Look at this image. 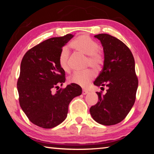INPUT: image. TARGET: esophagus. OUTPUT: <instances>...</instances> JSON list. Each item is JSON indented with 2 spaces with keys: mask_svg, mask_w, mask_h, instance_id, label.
Segmentation results:
<instances>
[{
  "mask_svg": "<svg viewBox=\"0 0 154 154\" xmlns=\"http://www.w3.org/2000/svg\"><path fill=\"white\" fill-rule=\"evenodd\" d=\"M88 92H88V91L85 90H83V91H82V94L85 95V94H88Z\"/></svg>",
  "mask_w": 154,
  "mask_h": 154,
  "instance_id": "1",
  "label": "esophagus"
}]
</instances>
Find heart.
<instances>
[{
    "instance_id": "heart-1",
    "label": "heart",
    "mask_w": 154,
    "mask_h": 154,
    "mask_svg": "<svg viewBox=\"0 0 154 154\" xmlns=\"http://www.w3.org/2000/svg\"><path fill=\"white\" fill-rule=\"evenodd\" d=\"M71 46L77 51L88 56L86 64L94 69L100 70L104 64L105 56L103 52L98 48V44L87 35H82L75 38L71 43ZM69 51L67 48H64L59 56V65L62 70L68 72L70 71L69 64ZM95 77L92 70L87 69L83 72H74L69 78V82L80 85L83 88L87 87Z\"/></svg>"
}]
</instances>
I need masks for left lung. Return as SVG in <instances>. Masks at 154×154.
<instances>
[{"label":"left lung","instance_id":"1","mask_svg":"<svg viewBox=\"0 0 154 154\" xmlns=\"http://www.w3.org/2000/svg\"><path fill=\"white\" fill-rule=\"evenodd\" d=\"M103 47V69L94 82L97 86H106V93L96 92L98 101L90 109L98 123L111 126L121 122L134 105L138 88L135 63L130 49L114 36L107 34L95 35Z\"/></svg>","mask_w":154,"mask_h":154}]
</instances>
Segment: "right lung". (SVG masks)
Masks as SVG:
<instances>
[{
	"instance_id": "obj_1",
	"label": "right lung",
	"mask_w": 154,
	"mask_h": 154,
	"mask_svg": "<svg viewBox=\"0 0 154 154\" xmlns=\"http://www.w3.org/2000/svg\"><path fill=\"white\" fill-rule=\"evenodd\" d=\"M72 37L68 34L44 41L29 49L21 62L17 83L20 105L29 120L41 128H52L61 124L67 116L69 103L82 93V88L74 83L52 93L66 80L59 56Z\"/></svg>"
}]
</instances>
